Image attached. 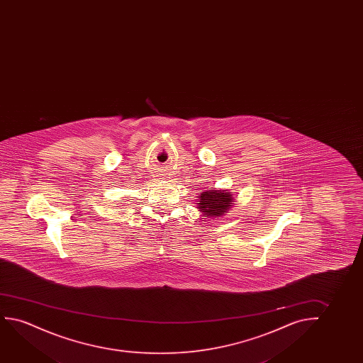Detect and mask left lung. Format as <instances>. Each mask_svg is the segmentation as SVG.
Returning <instances> with one entry per match:
<instances>
[{
	"instance_id": "1",
	"label": "left lung",
	"mask_w": 363,
	"mask_h": 363,
	"mask_svg": "<svg viewBox=\"0 0 363 363\" xmlns=\"http://www.w3.org/2000/svg\"><path fill=\"white\" fill-rule=\"evenodd\" d=\"M234 196L227 189H206L197 197V207L203 217L219 218L234 204Z\"/></svg>"
}]
</instances>
